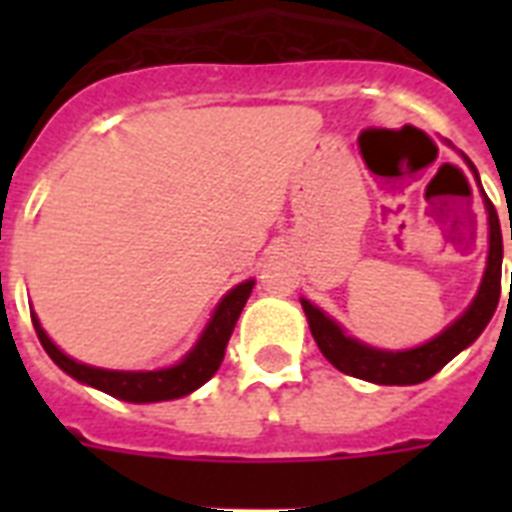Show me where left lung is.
<instances>
[{"instance_id": "1", "label": "left lung", "mask_w": 512, "mask_h": 512, "mask_svg": "<svg viewBox=\"0 0 512 512\" xmlns=\"http://www.w3.org/2000/svg\"><path fill=\"white\" fill-rule=\"evenodd\" d=\"M470 164V162H468ZM470 170L476 172V167L470 164ZM478 177V172H476ZM486 212H489V260H486V273L478 289V297L473 300L468 311L462 313L460 319L454 321L452 327L444 329L436 340L425 342L420 348L401 350H377L369 348L364 342L345 337L335 321L327 319L324 313L303 300V311L308 316V327L321 348V353L327 356L332 366H337L340 372L358 377V380L377 382V385H417V382L430 380L438 369H444L460 350H465L470 342L476 340L486 329V324L492 321L497 303H500L502 289V231L497 209L489 199H486ZM512 241V231H510ZM512 292V279H510Z\"/></svg>"}]
</instances>
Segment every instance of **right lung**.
I'll list each match as a JSON object with an SVG mask.
<instances>
[{"label": "right lung", "instance_id": "right-lung-1", "mask_svg": "<svg viewBox=\"0 0 512 512\" xmlns=\"http://www.w3.org/2000/svg\"><path fill=\"white\" fill-rule=\"evenodd\" d=\"M255 287V281H244L236 289H231L225 300L217 305L215 316L209 321V327L204 329L201 340L196 342V348L170 369H159V372H111V369H95V366L79 364L74 358H68L58 345L44 335V329L39 327V321L31 313L34 321L36 337L42 342V348L47 350V356L71 374L74 380L92 385V388L103 390L108 396L122 398V401H135V404H146V401H167V398L188 396L191 390L212 377L220 369L225 358V345L231 340L233 327L241 316V308L247 305V297Z\"/></svg>", "mask_w": 512, "mask_h": 512}]
</instances>
